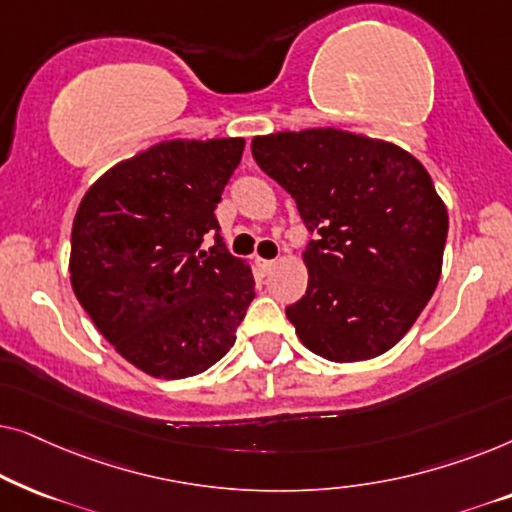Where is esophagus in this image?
<instances>
[{
	"mask_svg": "<svg viewBox=\"0 0 512 512\" xmlns=\"http://www.w3.org/2000/svg\"><path fill=\"white\" fill-rule=\"evenodd\" d=\"M256 268L261 270V275H268V272L275 268V261H265V258H256Z\"/></svg>",
	"mask_w": 512,
	"mask_h": 512,
	"instance_id": "obj_1",
	"label": "esophagus"
}]
</instances>
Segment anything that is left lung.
I'll return each instance as SVG.
<instances>
[{
  "label": "left lung",
  "instance_id": "left-lung-1",
  "mask_svg": "<svg viewBox=\"0 0 512 512\" xmlns=\"http://www.w3.org/2000/svg\"><path fill=\"white\" fill-rule=\"evenodd\" d=\"M251 153L314 235L307 291L286 307L300 342L335 363L387 352L443 268L447 209L429 172L401 146L333 128L254 137Z\"/></svg>",
  "mask_w": 512,
  "mask_h": 512
}]
</instances>
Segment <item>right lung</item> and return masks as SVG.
Segmentation results:
<instances>
[{
  "label": "right lung",
  "mask_w": 512,
  "mask_h": 512,
  "mask_svg": "<svg viewBox=\"0 0 512 512\" xmlns=\"http://www.w3.org/2000/svg\"><path fill=\"white\" fill-rule=\"evenodd\" d=\"M242 151L240 137L160 142L102 174L76 212V298L116 352L153 377L214 366L256 296L214 216ZM205 239L215 244L200 252Z\"/></svg>",
  "instance_id": "add662e5"
}]
</instances>
